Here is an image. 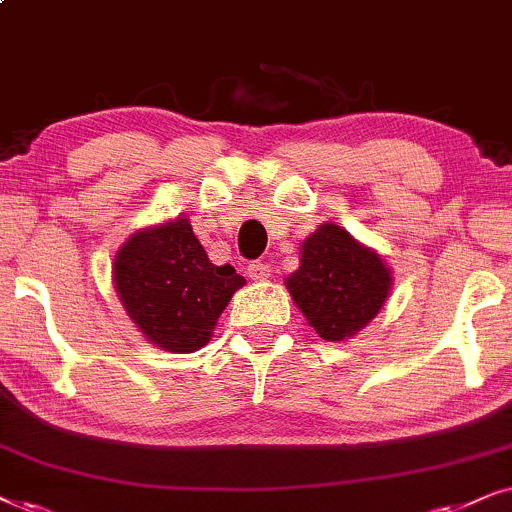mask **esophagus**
<instances>
[{"label": "esophagus", "mask_w": 512, "mask_h": 512, "mask_svg": "<svg viewBox=\"0 0 512 512\" xmlns=\"http://www.w3.org/2000/svg\"><path fill=\"white\" fill-rule=\"evenodd\" d=\"M248 274L252 281H267V278L271 276V267L267 262H252V264H248Z\"/></svg>", "instance_id": "34e87169"}]
</instances>
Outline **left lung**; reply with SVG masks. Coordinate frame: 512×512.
Wrapping results in <instances>:
<instances>
[{"label": "left lung", "instance_id": "1", "mask_svg": "<svg viewBox=\"0 0 512 512\" xmlns=\"http://www.w3.org/2000/svg\"><path fill=\"white\" fill-rule=\"evenodd\" d=\"M391 283L377 252L330 222L306 238L299 269L285 278L299 311L325 342H344L363 330L384 306Z\"/></svg>", "mask_w": 512, "mask_h": 512}]
</instances>
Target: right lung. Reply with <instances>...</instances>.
Returning a JSON list of instances; mask_svg holds the SVG:
<instances>
[{
  "label": "right lung",
  "mask_w": 512,
  "mask_h": 512,
  "mask_svg": "<svg viewBox=\"0 0 512 512\" xmlns=\"http://www.w3.org/2000/svg\"><path fill=\"white\" fill-rule=\"evenodd\" d=\"M245 278L215 267L185 217L142 229L114 257V288L147 342L192 353L213 337L215 323Z\"/></svg>",
  "instance_id": "right-lung-1"
}]
</instances>
